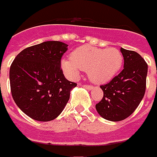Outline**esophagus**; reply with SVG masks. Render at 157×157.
<instances>
[{
  "instance_id": "esophagus-1",
  "label": "esophagus",
  "mask_w": 157,
  "mask_h": 157,
  "mask_svg": "<svg viewBox=\"0 0 157 157\" xmlns=\"http://www.w3.org/2000/svg\"><path fill=\"white\" fill-rule=\"evenodd\" d=\"M83 87H86V88H87V89H88V90H92V89H93L92 86H88V85H84Z\"/></svg>"
}]
</instances>
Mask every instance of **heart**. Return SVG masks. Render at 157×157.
<instances>
[{
	"mask_svg": "<svg viewBox=\"0 0 157 157\" xmlns=\"http://www.w3.org/2000/svg\"><path fill=\"white\" fill-rule=\"evenodd\" d=\"M122 53L116 48L101 49L91 45L78 47L70 54V59H62L61 68L71 79H77L82 70L95 84H104L114 77L123 65Z\"/></svg>",
	"mask_w": 157,
	"mask_h": 157,
	"instance_id": "obj_1",
	"label": "heart"
}]
</instances>
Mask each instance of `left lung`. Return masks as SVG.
<instances>
[{
    "instance_id": "obj_1",
    "label": "left lung",
    "mask_w": 157,
    "mask_h": 157,
    "mask_svg": "<svg viewBox=\"0 0 157 157\" xmlns=\"http://www.w3.org/2000/svg\"><path fill=\"white\" fill-rule=\"evenodd\" d=\"M124 57V70L110 82L101 86L103 98L95 105L103 119L121 121L137 109L146 89L148 65L138 53L120 49Z\"/></svg>"
}]
</instances>
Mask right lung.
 Instances as JSON below:
<instances>
[{
  "instance_id": "obj_1",
  "label": "right lung",
  "mask_w": 157,
  "mask_h": 157,
  "mask_svg": "<svg viewBox=\"0 0 157 157\" xmlns=\"http://www.w3.org/2000/svg\"><path fill=\"white\" fill-rule=\"evenodd\" d=\"M68 44L46 41L20 52L9 71L12 96L24 113L38 121L55 119L70 100L76 83L68 81L61 58Z\"/></svg>"
}]
</instances>
